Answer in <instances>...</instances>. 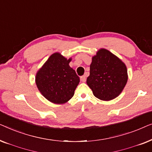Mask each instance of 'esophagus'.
Wrapping results in <instances>:
<instances>
[{
  "label": "esophagus",
  "mask_w": 152,
  "mask_h": 152,
  "mask_svg": "<svg viewBox=\"0 0 152 152\" xmlns=\"http://www.w3.org/2000/svg\"><path fill=\"white\" fill-rule=\"evenodd\" d=\"M86 75H84V76H82V77H81V81H82V82H86Z\"/></svg>",
  "instance_id": "esophagus-1"
}]
</instances>
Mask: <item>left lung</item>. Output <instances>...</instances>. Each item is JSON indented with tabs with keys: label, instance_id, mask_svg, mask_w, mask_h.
<instances>
[{
	"label": "left lung",
	"instance_id": "8db88e82",
	"mask_svg": "<svg viewBox=\"0 0 152 152\" xmlns=\"http://www.w3.org/2000/svg\"><path fill=\"white\" fill-rule=\"evenodd\" d=\"M128 80L125 64L109 50L100 48L92 57L86 83L97 98L110 101L117 97Z\"/></svg>",
	"mask_w": 152,
	"mask_h": 152
}]
</instances>
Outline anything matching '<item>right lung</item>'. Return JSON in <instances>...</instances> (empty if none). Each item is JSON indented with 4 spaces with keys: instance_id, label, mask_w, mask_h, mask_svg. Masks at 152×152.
Returning a JSON list of instances; mask_svg holds the SVG:
<instances>
[{
    "instance_id": "add662e5",
    "label": "right lung",
    "mask_w": 152,
    "mask_h": 152,
    "mask_svg": "<svg viewBox=\"0 0 152 152\" xmlns=\"http://www.w3.org/2000/svg\"><path fill=\"white\" fill-rule=\"evenodd\" d=\"M71 60L55 53L37 72V88L45 99L54 104H62L69 101L80 83V77L69 66Z\"/></svg>"
}]
</instances>
